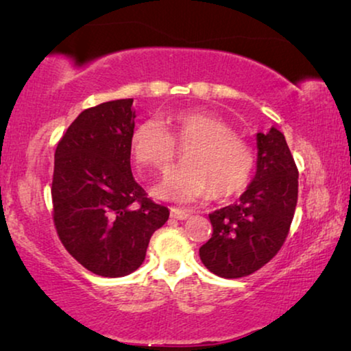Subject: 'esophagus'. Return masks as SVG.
I'll use <instances>...</instances> for the list:
<instances>
[{
  "label": "esophagus",
  "instance_id": "esophagus-1",
  "mask_svg": "<svg viewBox=\"0 0 351 351\" xmlns=\"http://www.w3.org/2000/svg\"><path fill=\"white\" fill-rule=\"evenodd\" d=\"M171 217L177 220H186L190 217V210H182L179 208H171Z\"/></svg>",
  "mask_w": 351,
  "mask_h": 351
}]
</instances>
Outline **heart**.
I'll list each match as a JSON object with an SVG mask.
<instances>
[{"instance_id":"1","label":"heart","mask_w":351,"mask_h":351,"mask_svg":"<svg viewBox=\"0 0 351 351\" xmlns=\"http://www.w3.org/2000/svg\"><path fill=\"white\" fill-rule=\"evenodd\" d=\"M167 123L172 137L156 119L141 123L131 136L134 161L142 171H166L176 155L174 141L191 145L184 155L185 165L158 185L160 198L190 203L209 191L214 198H225L244 189L254 169V153L227 123L201 110L174 113Z\"/></svg>"}]
</instances>
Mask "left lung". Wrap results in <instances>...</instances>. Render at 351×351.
Masks as SVG:
<instances>
[{
	"label": "left lung",
	"instance_id": "obj_1",
	"mask_svg": "<svg viewBox=\"0 0 351 351\" xmlns=\"http://www.w3.org/2000/svg\"><path fill=\"white\" fill-rule=\"evenodd\" d=\"M257 169L239 201L209 214L213 237L201 262L220 278L257 271L280 251L289 233L299 193V171L285 134L257 132Z\"/></svg>",
	"mask_w": 351,
	"mask_h": 351
}]
</instances>
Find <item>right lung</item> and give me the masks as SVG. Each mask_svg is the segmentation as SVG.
Listing matches in <instances>:
<instances>
[{"instance_id":"right-lung-1","label":"right lung","mask_w":351,"mask_h":351,"mask_svg":"<svg viewBox=\"0 0 351 351\" xmlns=\"http://www.w3.org/2000/svg\"><path fill=\"white\" fill-rule=\"evenodd\" d=\"M132 99L78 114L57 143L52 177L54 223L66 251L89 271L126 276L142 262L169 209L147 198L131 172Z\"/></svg>"}]
</instances>
